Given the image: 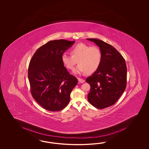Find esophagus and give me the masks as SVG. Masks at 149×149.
<instances>
[{"label":"esophagus","instance_id":"34e87169","mask_svg":"<svg viewBox=\"0 0 149 149\" xmlns=\"http://www.w3.org/2000/svg\"><path fill=\"white\" fill-rule=\"evenodd\" d=\"M78 81H79L80 83H84L85 82V80L84 79H81V78H78Z\"/></svg>","mask_w":149,"mask_h":149}]
</instances>
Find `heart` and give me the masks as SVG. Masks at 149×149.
<instances>
[{
  "label": "heart",
  "instance_id": "heart-1",
  "mask_svg": "<svg viewBox=\"0 0 149 149\" xmlns=\"http://www.w3.org/2000/svg\"><path fill=\"white\" fill-rule=\"evenodd\" d=\"M70 54L63 53L61 56L62 63L69 70L73 69L74 73L86 72L92 74L98 70L101 64L102 53L97 46H91L84 43H79L71 48Z\"/></svg>",
  "mask_w": 149,
  "mask_h": 149
}]
</instances>
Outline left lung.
Listing matches in <instances>:
<instances>
[{
  "label": "left lung",
  "mask_w": 149,
  "mask_h": 149,
  "mask_svg": "<svg viewBox=\"0 0 149 149\" xmlns=\"http://www.w3.org/2000/svg\"><path fill=\"white\" fill-rule=\"evenodd\" d=\"M100 48L102 61L98 70L87 77L91 86L87 97L95 108L104 109L114 104L124 93L127 83L125 60L111 45L96 38H87Z\"/></svg>",
  "instance_id": "obj_1"
}]
</instances>
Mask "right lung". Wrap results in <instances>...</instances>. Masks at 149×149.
Returning a JSON list of instances; mask_svg holds the SVG:
<instances>
[{"label": "right lung", "mask_w": 149, "mask_h": 149, "mask_svg": "<svg viewBox=\"0 0 149 149\" xmlns=\"http://www.w3.org/2000/svg\"><path fill=\"white\" fill-rule=\"evenodd\" d=\"M74 42L64 39L48 41L38 48L30 62L28 79L32 95L48 111H60L67 107L78 83L61 60L62 54Z\"/></svg>", "instance_id": "1"}]
</instances>
